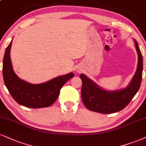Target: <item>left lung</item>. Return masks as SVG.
I'll list each match as a JSON object with an SVG mask.
<instances>
[{
  "instance_id": "obj_1",
  "label": "left lung",
  "mask_w": 146,
  "mask_h": 146,
  "mask_svg": "<svg viewBox=\"0 0 146 146\" xmlns=\"http://www.w3.org/2000/svg\"><path fill=\"white\" fill-rule=\"evenodd\" d=\"M135 44L138 55V64L133 78L126 89L116 91H107L101 89L85 75H80L82 82L81 98L89 110L102 114H111L122 110L130 103L141 85L143 71V57L137 42Z\"/></svg>"
}]
</instances>
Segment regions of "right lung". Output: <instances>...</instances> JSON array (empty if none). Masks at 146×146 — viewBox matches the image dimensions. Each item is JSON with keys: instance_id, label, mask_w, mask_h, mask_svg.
I'll return each mask as SVG.
<instances>
[{"instance_id": "add662e5", "label": "right lung", "mask_w": 146, "mask_h": 146, "mask_svg": "<svg viewBox=\"0 0 146 146\" xmlns=\"http://www.w3.org/2000/svg\"><path fill=\"white\" fill-rule=\"evenodd\" d=\"M12 41L7 46L3 58V74L5 84L18 104L31 108L48 107L56 101L65 83L74 76L73 73L53 78L40 84H32L21 80L14 72L10 59Z\"/></svg>"}]
</instances>
